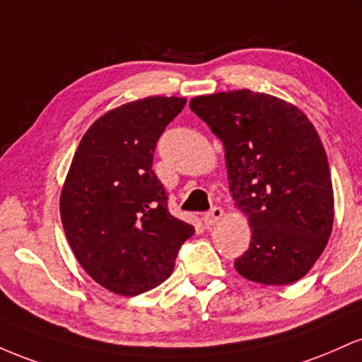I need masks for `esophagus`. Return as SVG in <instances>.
I'll return each instance as SVG.
<instances>
[{"mask_svg":"<svg viewBox=\"0 0 362 362\" xmlns=\"http://www.w3.org/2000/svg\"><path fill=\"white\" fill-rule=\"evenodd\" d=\"M222 217H224V210H222L221 206H214L210 212H206L205 215H203V224H205L206 227L215 226Z\"/></svg>","mask_w":362,"mask_h":362,"instance_id":"esophagus-1","label":"esophagus"}]
</instances>
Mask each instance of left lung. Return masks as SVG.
Returning a JSON list of instances; mask_svg holds the SVG:
<instances>
[{
    "mask_svg": "<svg viewBox=\"0 0 362 362\" xmlns=\"http://www.w3.org/2000/svg\"><path fill=\"white\" fill-rule=\"evenodd\" d=\"M189 107L224 144L229 188L251 227L239 275L286 286L310 272L334 224V189L318 133L298 107L251 90L194 97Z\"/></svg>",
    "mask_w": 362,
    "mask_h": 362,
    "instance_id": "1",
    "label": "left lung"
}]
</instances>
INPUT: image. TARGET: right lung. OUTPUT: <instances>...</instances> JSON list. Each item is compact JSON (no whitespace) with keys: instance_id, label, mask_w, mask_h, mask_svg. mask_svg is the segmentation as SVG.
Segmentation results:
<instances>
[{"instance_id":"1","label":"right lung","mask_w":362,"mask_h":362,"mask_svg":"<svg viewBox=\"0 0 362 362\" xmlns=\"http://www.w3.org/2000/svg\"><path fill=\"white\" fill-rule=\"evenodd\" d=\"M182 97H147L112 109L87 129L68 170L59 212L73 253L97 284L121 296L173 274L194 227L170 215L153 152Z\"/></svg>"}]
</instances>
